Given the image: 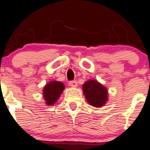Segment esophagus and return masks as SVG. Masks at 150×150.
<instances>
[{"instance_id": "esophagus-1", "label": "esophagus", "mask_w": 150, "mask_h": 150, "mask_svg": "<svg viewBox=\"0 0 150 150\" xmlns=\"http://www.w3.org/2000/svg\"><path fill=\"white\" fill-rule=\"evenodd\" d=\"M78 83L76 80H73V81H70L69 82V85L71 87H73V88H75V87L77 86Z\"/></svg>"}]
</instances>
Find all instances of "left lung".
<instances>
[{"mask_svg": "<svg viewBox=\"0 0 150 150\" xmlns=\"http://www.w3.org/2000/svg\"><path fill=\"white\" fill-rule=\"evenodd\" d=\"M87 101L92 106L99 108L108 101V91L96 80H89L82 87Z\"/></svg>", "mask_w": 150, "mask_h": 150, "instance_id": "left-lung-1", "label": "left lung"}]
</instances>
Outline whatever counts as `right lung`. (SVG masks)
Returning a JSON list of instances; mask_svg holds the SVG:
<instances>
[{"label":"right lung","mask_w":150,"mask_h":150,"mask_svg":"<svg viewBox=\"0 0 150 150\" xmlns=\"http://www.w3.org/2000/svg\"><path fill=\"white\" fill-rule=\"evenodd\" d=\"M64 88L65 86L61 82L52 81L47 84L43 89V96L47 105H54L59 99Z\"/></svg>","instance_id":"obj_1"}]
</instances>
